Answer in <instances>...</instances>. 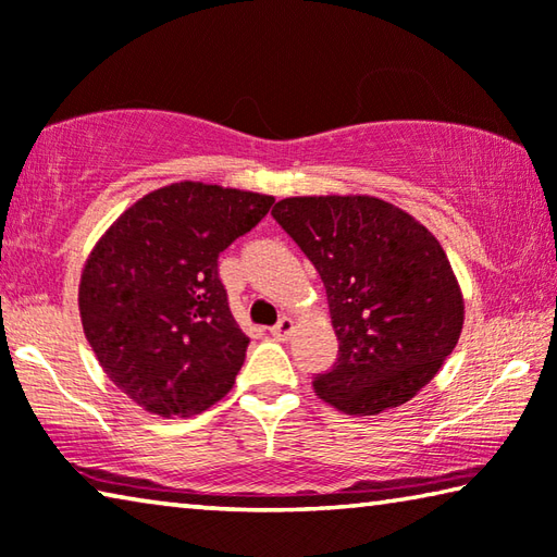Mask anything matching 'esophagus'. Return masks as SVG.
<instances>
[{
    "label": "esophagus",
    "instance_id": "34e87169",
    "mask_svg": "<svg viewBox=\"0 0 557 557\" xmlns=\"http://www.w3.org/2000/svg\"><path fill=\"white\" fill-rule=\"evenodd\" d=\"M294 330H296V323L290 318H281L276 325L271 327V335L276 337V339H288L290 335H294Z\"/></svg>",
    "mask_w": 557,
    "mask_h": 557
}]
</instances>
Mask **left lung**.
I'll list each match as a JSON object with an SVG mask.
<instances>
[{
    "label": "left lung",
    "instance_id": "8db88e82",
    "mask_svg": "<svg viewBox=\"0 0 557 557\" xmlns=\"http://www.w3.org/2000/svg\"><path fill=\"white\" fill-rule=\"evenodd\" d=\"M273 220L323 278L337 362L315 394L347 416L404 406L441 372L465 323L447 253L413 214L374 195H300Z\"/></svg>",
    "mask_w": 557,
    "mask_h": 557
}]
</instances>
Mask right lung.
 <instances>
[{
  "mask_svg": "<svg viewBox=\"0 0 557 557\" xmlns=\"http://www.w3.org/2000/svg\"><path fill=\"white\" fill-rule=\"evenodd\" d=\"M271 205V195L181 181L144 195L97 239L77 288L83 330L102 372L144 411L188 418L232 388L249 337L218 257Z\"/></svg>",
  "mask_w": 557,
  "mask_h": 557,
  "instance_id": "add662e5",
  "label": "right lung"
}]
</instances>
